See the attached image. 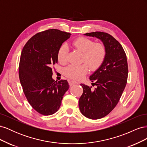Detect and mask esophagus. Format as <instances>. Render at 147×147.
<instances>
[{
	"label": "esophagus",
	"instance_id": "esophagus-1",
	"mask_svg": "<svg viewBox=\"0 0 147 147\" xmlns=\"http://www.w3.org/2000/svg\"><path fill=\"white\" fill-rule=\"evenodd\" d=\"M77 83V82L76 81H74V80H70L69 82V84L70 86H72V85H74V84H75Z\"/></svg>",
	"mask_w": 147,
	"mask_h": 147
}]
</instances>
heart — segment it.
Instances as JSON below:
<instances>
[{"mask_svg":"<svg viewBox=\"0 0 147 147\" xmlns=\"http://www.w3.org/2000/svg\"><path fill=\"white\" fill-rule=\"evenodd\" d=\"M72 45L77 50L83 53L82 61L86 63L80 65H70L64 70V74L68 78L79 80L85 75L89 70H96L105 60L107 50L104 43L94 42L92 39L85 37H80L73 41ZM69 48L66 44L62 45L57 51V60L61 64L67 61Z\"/></svg>","mask_w":147,"mask_h":147,"instance_id":"1","label":"heart"}]
</instances>
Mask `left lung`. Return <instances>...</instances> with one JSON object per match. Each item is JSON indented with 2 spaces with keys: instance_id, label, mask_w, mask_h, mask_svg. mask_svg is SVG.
Returning <instances> with one entry per match:
<instances>
[{
  "instance_id": "8db88e82",
  "label": "left lung",
  "mask_w": 147,
  "mask_h": 147,
  "mask_svg": "<svg viewBox=\"0 0 147 147\" xmlns=\"http://www.w3.org/2000/svg\"><path fill=\"white\" fill-rule=\"evenodd\" d=\"M84 35L100 39L107 50L103 63L90 77L96 88L80 84L83 89L78 102L80 112L88 118L97 119L107 116L118 103L127 83V57L121 44L111 35L103 32Z\"/></svg>"
}]
</instances>
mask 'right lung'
Instances as JSON below:
<instances>
[{
	"label": "right lung",
	"instance_id": "1",
	"mask_svg": "<svg viewBox=\"0 0 147 147\" xmlns=\"http://www.w3.org/2000/svg\"><path fill=\"white\" fill-rule=\"evenodd\" d=\"M70 36V33L58 29L44 30L31 37L22 50L20 83L29 104L40 114L56 113L69 88L65 80H53L52 66L57 63L59 47Z\"/></svg>",
	"mask_w": 147,
	"mask_h": 147
}]
</instances>
